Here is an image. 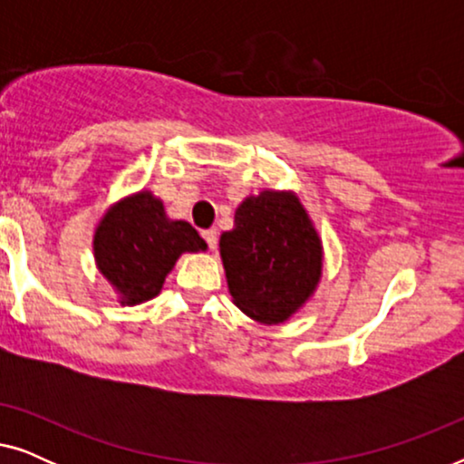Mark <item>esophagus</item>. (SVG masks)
Instances as JSON below:
<instances>
[{"instance_id":"34e87169","label":"esophagus","mask_w":464,"mask_h":464,"mask_svg":"<svg viewBox=\"0 0 464 464\" xmlns=\"http://www.w3.org/2000/svg\"><path fill=\"white\" fill-rule=\"evenodd\" d=\"M202 238H205L208 249H211V251L218 249V230H213V227H211V230H205V232H202Z\"/></svg>"}]
</instances>
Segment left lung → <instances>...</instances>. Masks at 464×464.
Masks as SVG:
<instances>
[{"label":"left lung","instance_id":"1","mask_svg":"<svg viewBox=\"0 0 464 464\" xmlns=\"http://www.w3.org/2000/svg\"><path fill=\"white\" fill-rule=\"evenodd\" d=\"M219 251L234 304L259 323L287 321L321 278V240L291 194L249 196Z\"/></svg>","mask_w":464,"mask_h":464}]
</instances>
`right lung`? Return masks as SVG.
<instances>
[{"label": "right lung", "instance_id": "right-lung-1", "mask_svg": "<svg viewBox=\"0 0 464 464\" xmlns=\"http://www.w3.org/2000/svg\"><path fill=\"white\" fill-rule=\"evenodd\" d=\"M205 249L200 234L188 221L169 219L162 202L150 192L113 207L94 234L99 270L122 294L124 304L151 300L183 251Z\"/></svg>", "mask_w": 464, "mask_h": 464}]
</instances>
